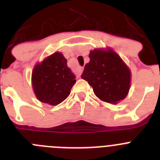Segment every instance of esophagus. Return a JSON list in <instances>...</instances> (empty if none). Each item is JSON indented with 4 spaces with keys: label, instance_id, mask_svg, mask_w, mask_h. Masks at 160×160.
<instances>
[{
    "label": "esophagus",
    "instance_id": "1",
    "mask_svg": "<svg viewBox=\"0 0 160 160\" xmlns=\"http://www.w3.org/2000/svg\"><path fill=\"white\" fill-rule=\"evenodd\" d=\"M82 70V68H80V69H79V70H78V73H80V72H81Z\"/></svg>",
    "mask_w": 160,
    "mask_h": 160
}]
</instances>
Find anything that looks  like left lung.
<instances>
[{
    "mask_svg": "<svg viewBox=\"0 0 160 160\" xmlns=\"http://www.w3.org/2000/svg\"><path fill=\"white\" fill-rule=\"evenodd\" d=\"M89 58L81 77L88 82L94 94L109 103L124 99L130 89L131 72L121 58L111 49H94Z\"/></svg>",
    "mask_w": 160,
    "mask_h": 160,
    "instance_id": "obj_1",
    "label": "left lung"
}]
</instances>
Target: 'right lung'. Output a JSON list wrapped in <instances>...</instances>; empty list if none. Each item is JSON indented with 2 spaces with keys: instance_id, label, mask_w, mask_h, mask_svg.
Returning a JSON list of instances; mask_svg holds the SVG:
<instances>
[{
  "instance_id": "right-lung-1",
  "label": "right lung",
  "mask_w": 160,
  "mask_h": 160,
  "mask_svg": "<svg viewBox=\"0 0 160 160\" xmlns=\"http://www.w3.org/2000/svg\"><path fill=\"white\" fill-rule=\"evenodd\" d=\"M66 63L63 55L57 52L35 66L32 73V87L41 102L55 106L69 96L76 76Z\"/></svg>"
}]
</instances>
